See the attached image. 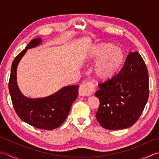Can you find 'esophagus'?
Here are the masks:
<instances>
[{
  "instance_id": "1",
  "label": "esophagus",
  "mask_w": 159,
  "mask_h": 159,
  "mask_svg": "<svg viewBox=\"0 0 159 159\" xmlns=\"http://www.w3.org/2000/svg\"><path fill=\"white\" fill-rule=\"evenodd\" d=\"M94 90V87L92 83H87L83 84L80 86L79 93L80 96H89L92 94Z\"/></svg>"
}]
</instances>
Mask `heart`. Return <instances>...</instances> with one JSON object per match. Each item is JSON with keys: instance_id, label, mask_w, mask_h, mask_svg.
I'll return each instance as SVG.
<instances>
[{"instance_id": "1", "label": "heart", "mask_w": 159, "mask_h": 159, "mask_svg": "<svg viewBox=\"0 0 159 159\" xmlns=\"http://www.w3.org/2000/svg\"><path fill=\"white\" fill-rule=\"evenodd\" d=\"M90 62H96L93 74L100 81H108L120 72L126 60L122 49L110 42L98 43L92 46L86 56Z\"/></svg>"}]
</instances>
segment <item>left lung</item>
Returning a JSON list of instances; mask_svg holds the SVG:
<instances>
[{
	"instance_id": "1",
	"label": "left lung",
	"mask_w": 159,
	"mask_h": 159,
	"mask_svg": "<svg viewBox=\"0 0 159 159\" xmlns=\"http://www.w3.org/2000/svg\"><path fill=\"white\" fill-rule=\"evenodd\" d=\"M143 59L130 52L124 66L112 79L100 83L96 119L107 130L129 128L141 116L149 96V79Z\"/></svg>"
}]
</instances>
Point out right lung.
I'll return each instance as SVG.
<instances>
[{"label":"right lung","mask_w":159,"mask_h":159,"mask_svg":"<svg viewBox=\"0 0 159 159\" xmlns=\"http://www.w3.org/2000/svg\"><path fill=\"white\" fill-rule=\"evenodd\" d=\"M42 38L33 39L13 60L9 82V90L13 108L18 117L31 126L44 130L58 128L66 120L71 106L79 95V85L62 87L52 95L39 98L24 96L17 84V67L27 51L42 43Z\"/></svg>","instance_id":"obj_1"}]
</instances>
